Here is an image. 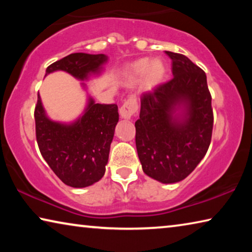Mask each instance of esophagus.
<instances>
[{
	"label": "esophagus",
	"mask_w": 252,
	"mask_h": 252,
	"mask_svg": "<svg viewBox=\"0 0 252 252\" xmlns=\"http://www.w3.org/2000/svg\"><path fill=\"white\" fill-rule=\"evenodd\" d=\"M138 109L139 105L135 95H130L120 108V116L125 119H130L132 116H134Z\"/></svg>",
	"instance_id": "obj_1"
}]
</instances>
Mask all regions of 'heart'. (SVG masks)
<instances>
[{"mask_svg": "<svg viewBox=\"0 0 252 252\" xmlns=\"http://www.w3.org/2000/svg\"><path fill=\"white\" fill-rule=\"evenodd\" d=\"M165 65L161 60L157 59L150 62L147 58H142L135 61L130 67L132 80H138L144 75V85L151 89L159 84L165 75Z\"/></svg>", "mask_w": 252, "mask_h": 252, "instance_id": "1", "label": "heart"}]
</instances>
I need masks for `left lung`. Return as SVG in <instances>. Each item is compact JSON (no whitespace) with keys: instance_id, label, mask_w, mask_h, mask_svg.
Segmentation results:
<instances>
[{"instance_id":"1","label":"left lung","mask_w":252,"mask_h":252,"mask_svg":"<svg viewBox=\"0 0 252 252\" xmlns=\"http://www.w3.org/2000/svg\"><path fill=\"white\" fill-rule=\"evenodd\" d=\"M165 54L172 60L173 78L141 95L135 146L147 176L174 183L189 176L206 156L213 111L204 71L186 55ZM178 108L183 109L180 115Z\"/></svg>"}]
</instances>
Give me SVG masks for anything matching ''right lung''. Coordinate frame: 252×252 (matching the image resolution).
Masks as SVG:
<instances>
[{"label":"right lung","instance_id":"right-lung-1","mask_svg":"<svg viewBox=\"0 0 252 252\" xmlns=\"http://www.w3.org/2000/svg\"><path fill=\"white\" fill-rule=\"evenodd\" d=\"M105 62L104 54L72 53L49 65L45 75L61 70L85 80L91 73H99ZM34 119L41 155L63 183L85 188L104 176L119 121L117 104L94 103L90 97L83 116L72 125H63L45 116L37 93Z\"/></svg>","mask_w":252,"mask_h":252}]
</instances>
